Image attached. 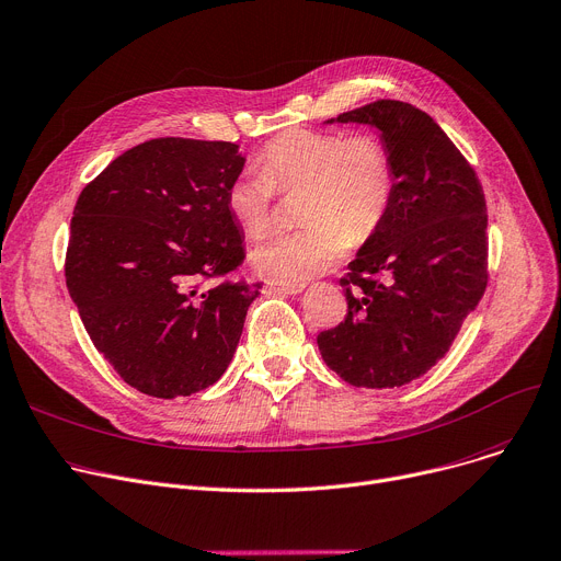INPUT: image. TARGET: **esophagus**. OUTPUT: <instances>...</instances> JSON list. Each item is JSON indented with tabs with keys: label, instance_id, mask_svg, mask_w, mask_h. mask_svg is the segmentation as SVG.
I'll return each instance as SVG.
<instances>
[{
	"label": "esophagus",
	"instance_id": "1",
	"mask_svg": "<svg viewBox=\"0 0 561 561\" xmlns=\"http://www.w3.org/2000/svg\"><path fill=\"white\" fill-rule=\"evenodd\" d=\"M265 291H270V294H283V296H287V294H301V291H304V285H270Z\"/></svg>",
	"mask_w": 561,
	"mask_h": 561
}]
</instances>
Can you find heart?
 <instances>
[{
    "mask_svg": "<svg viewBox=\"0 0 561 561\" xmlns=\"http://www.w3.org/2000/svg\"><path fill=\"white\" fill-rule=\"evenodd\" d=\"M260 170L226 185V208L249 238L267 230L278 190L304 187L299 230L278 233L251 251V267L280 285H301L344 257L382 226L393 199V162L369 134L291 128L267 142Z\"/></svg>",
    "mask_w": 561,
    "mask_h": 561,
    "instance_id": "b5f03b06",
    "label": "heart"
}]
</instances>
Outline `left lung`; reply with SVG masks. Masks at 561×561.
<instances>
[{
    "instance_id": "8db88e82",
    "label": "left lung",
    "mask_w": 561,
    "mask_h": 561,
    "mask_svg": "<svg viewBox=\"0 0 561 561\" xmlns=\"http://www.w3.org/2000/svg\"><path fill=\"white\" fill-rule=\"evenodd\" d=\"M333 122L378 128L397 185L382 226L340 280L348 314L317 344L348 385L401 387L437 365L482 299L484 192L439 124L412 104L378 99Z\"/></svg>"
}]
</instances>
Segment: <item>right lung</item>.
I'll return each instance as SVG.
<instances>
[{"label": "right lung", "instance_id": "obj_1", "mask_svg": "<svg viewBox=\"0 0 561 561\" xmlns=\"http://www.w3.org/2000/svg\"><path fill=\"white\" fill-rule=\"evenodd\" d=\"M233 142L156 138L117 156L79 194L65 283L124 382L156 399L215 385L260 285L221 280L244 260L226 185Z\"/></svg>", "mask_w": 561, "mask_h": 561}]
</instances>
